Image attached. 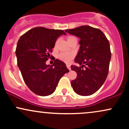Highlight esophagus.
<instances>
[{
	"mask_svg": "<svg viewBox=\"0 0 129 129\" xmlns=\"http://www.w3.org/2000/svg\"><path fill=\"white\" fill-rule=\"evenodd\" d=\"M67 69L69 70H71V68H70V66L69 64H67Z\"/></svg>",
	"mask_w": 129,
	"mask_h": 129,
	"instance_id": "1",
	"label": "esophagus"
}]
</instances>
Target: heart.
<instances>
[{"instance_id":"obj_1","label":"heart","mask_w":129,"mask_h":129,"mask_svg":"<svg viewBox=\"0 0 129 129\" xmlns=\"http://www.w3.org/2000/svg\"><path fill=\"white\" fill-rule=\"evenodd\" d=\"M75 38V37L70 36L68 38V41ZM74 57V54L72 52H62L60 53L59 55V58L66 63H69L72 60Z\"/></svg>"}]
</instances>
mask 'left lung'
<instances>
[{
  "label": "left lung",
  "instance_id": "8db88e82",
  "mask_svg": "<svg viewBox=\"0 0 129 129\" xmlns=\"http://www.w3.org/2000/svg\"><path fill=\"white\" fill-rule=\"evenodd\" d=\"M66 31L81 39L75 61L81 66H71L77 73V78L71 82L72 86L79 95H91L100 89L107 78L111 59L110 44L100 29L90 26H81Z\"/></svg>",
  "mask_w": 129,
  "mask_h": 129
}]
</instances>
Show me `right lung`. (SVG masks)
<instances>
[{
	"instance_id": "obj_1",
	"label": "right lung",
	"mask_w": 129,
	"mask_h": 129,
	"mask_svg": "<svg viewBox=\"0 0 129 129\" xmlns=\"http://www.w3.org/2000/svg\"><path fill=\"white\" fill-rule=\"evenodd\" d=\"M66 33L61 29L36 27L20 37L16 50L17 66L26 85L39 96H48L55 91L60 78L69 70L61 60L46 64L57 38Z\"/></svg>"
}]
</instances>
